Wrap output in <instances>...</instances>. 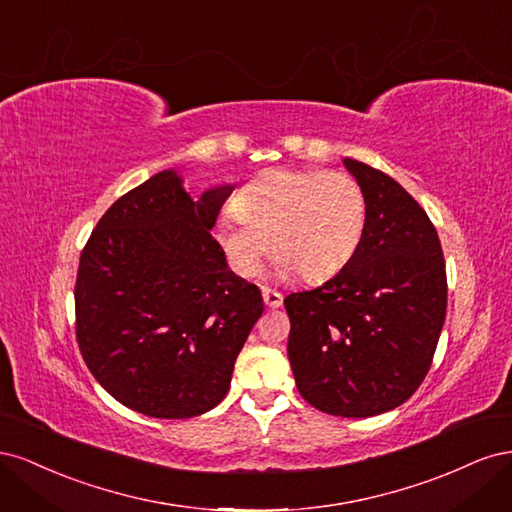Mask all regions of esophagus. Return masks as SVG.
Wrapping results in <instances>:
<instances>
[{
	"instance_id": "esophagus-1",
	"label": "esophagus",
	"mask_w": 512,
	"mask_h": 512,
	"mask_svg": "<svg viewBox=\"0 0 512 512\" xmlns=\"http://www.w3.org/2000/svg\"><path fill=\"white\" fill-rule=\"evenodd\" d=\"M262 299H265L267 307H280L282 305V294L271 288H262Z\"/></svg>"
}]
</instances>
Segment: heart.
<instances>
[{
    "label": "heart",
    "instance_id": "b5f03b06",
    "mask_svg": "<svg viewBox=\"0 0 512 512\" xmlns=\"http://www.w3.org/2000/svg\"><path fill=\"white\" fill-rule=\"evenodd\" d=\"M365 220V194L352 177L277 168L241 190L237 207L218 215L213 235L241 277L256 275L273 243L277 273L299 269L305 280L320 282L354 256Z\"/></svg>",
    "mask_w": 512,
    "mask_h": 512
}]
</instances>
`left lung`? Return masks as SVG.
Returning <instances> with one entry per match:
<instances>
[{"mask_svg": "<svg viewBox=\"0 0 512 512\" xmlns=\"http://www.w3.org/2000/svg\"><path fill=\"white\" fill-rule=\"evenodd\" d=\"M344 166L365 194L363 239L329 282L284 299L288 359L307 404L367 418L425 380L446 318V269L423 207L382 170Z\"/></svg>", "mask_w": 512, "mask_h": 512, "instance_id": "8db88e82", "label": "left lung"}]
</instances>
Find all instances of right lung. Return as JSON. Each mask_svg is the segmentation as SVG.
<instances>
[{"label":"right lung","mask_w":512,"mask_h":512,"mask_svg":"<svg viewBox=\"0 0 512 512\" xmlns=\"http://www.w3.org/2000/svg\"><path fill=\"white\" fill-rule=\"evenodd\" d=\"M230 192L220 185L194 200L175 170H162L113 203L81 254V354L134 412L192 418L218 406L265 309L209 235Z\"/></svg>","instance_id":"1"}]
</instances>
